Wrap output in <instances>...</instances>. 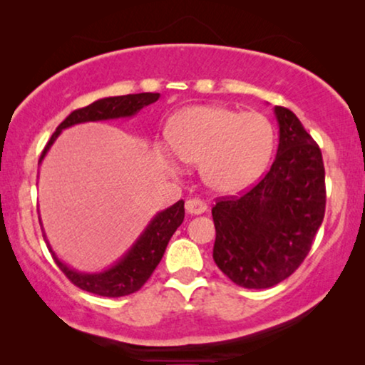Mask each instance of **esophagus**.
I'll list each match as a JSON object with an SVG mask.
<instances>
[{"mask_svg":"<svg viewBox=\"0 0 365 365\" xmlns=\"http://www.w3.org/2000/svg\"><path fill=\"white\" fill-rule=\"evenodd\" d=\"M186 211L196 216V214H202L207 211V204L199 197H191L186 201Z\"/></svg>","mask_w":365,"mask_h":365,"instance_id":"obj_1","label":"esophagus"}]
</instances>
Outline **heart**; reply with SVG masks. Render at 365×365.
I'll use <instances>...</instances> for the list:
<instances>
[{
	"label": "heart",
	"instance_id": "obj_1",
	"mask_svg": "<svg viewBox=\"0 0 365 365\" xmlns=\"http://www.w3.org/2000/svg\"><path fill=\"white\" fill-rule=\"evenodd\" d=\"M169 146L178 159L201 166L202 181L212 191L231 194L251 186L272 156L276 133L261 113H241L226 106H194L173 119ZM159 159L168 168L178 164L164 149Z\"/></svg>",
	"mask_w": 365,
	"mask_h": 365
}]
</instances>
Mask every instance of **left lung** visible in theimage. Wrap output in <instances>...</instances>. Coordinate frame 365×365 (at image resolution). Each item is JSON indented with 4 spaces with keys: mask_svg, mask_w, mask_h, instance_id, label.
Wrapping results in <instances>:
<instances>
[{
    "mask_svg": "<svg viewBox=\"0 0 365 365\" xmlns=\"http://www.w3.org/2000/svg\"><path fill=\"white\" fill-rule=\"evenodd\" d=\"M279 148L271 169L241 196L212 207V257L237 286L267 289L287 279L311 251L326 212L322 153L291 109L276 106Z\"/></svg>",
    "mask_w": 365,
    "mask_h": 365,
    "instance_id": "8db88e82",
    "label": "left lung"
}]
</instances>
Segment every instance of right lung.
I'll return each instance as SVG.
<instances>
[{"instance_id": "1", "label": "right lung", "mask_w": 365, "mask_h": 365, "mask_svg": "<svg viewBox=\"0 0 365 365\" xmlns=\"http://www.w3.org/2000/svg\"><path fill=\"white\" fill-rule=\"evenodd\" d=\"M159 99V93H139V94H126V96H113L103 98L89 104L86 108L74 109L69 116L56 128L49 139L46 148L43 149L39 163L46 156L48 149L56 141L59 133L63 129L79 123L88 121H106V119H118V118H131L138 111H141L144 106L156 103ZM184 221V201H178L171 207L164 209L153 217V221L148 224L144 232L139 236L133 247L114 264L113 267L106 269L103 272L84 274L78 272L74 269L68 267L66 264L58 259L56 254L53 252L51 246L48 244L49 252L56 262V266L61 269L69 281L74 286H78L83 291L91 294H98L103 297H123L129 294L139 291L144 286V282L151 277L154 269L158 267L159 261L163 259V254L166 251L169 239L176 232V229L181 226ZM44 236V234H43ZM46 239V236H44Z\"/></svg>"}]
</instances>
